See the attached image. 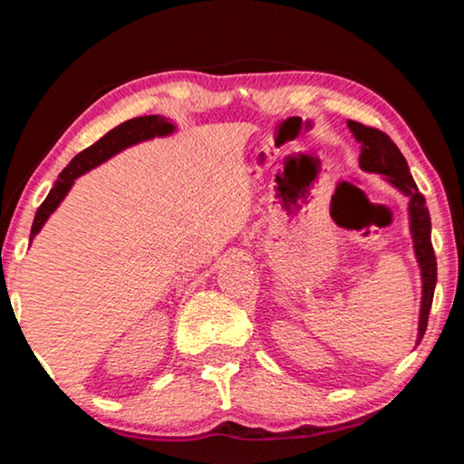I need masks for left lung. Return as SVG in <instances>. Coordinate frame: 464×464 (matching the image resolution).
Returning a JSON list of instances; mask_svg holds the SVG:
<instances>
[{"label":"left lung","mask_w":464,"mask_h":464,"mask_svg":"<svg viewBox=\"0 0 464 464\" xmlns=\"http://www.w3.org/2000/svg\"><path fill=\"white\" fill-rule=\"evenodd\" d=\"M348 129L360 143V168L368 174H381L392 188H397L399 192L410 198V207H407V210H410V231L415 260H418L421 272V307L418 340H415V345H418L423 334H426L431 298H434L436 288V256L434 247H431V221L426 198L415 186L403 153L399 151L389 135L354 121H348Z\"/></svg>","instance_id":"8db88e82"}]
</instances>
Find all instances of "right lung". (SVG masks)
Listing matches in <instances>:
<instances>
[{
    "label": "right lung",
    "mask_w": 464,
    "mask_h": 464,
    "mask_svg": "<svg viewBox=\"0 0 464 464\" xmlns=\"http://www.w3.org/2000/svg\"><path fill=\"white\" fill-rule=\"evenodd\" d=\"M174 130H176V124H171L166 116H160V114L139 116V119H130L127 122L119 124V127L106 132V135L100 140H96L92 147L83 149L80 155H75L72 163H69V166L59 174L57 182H54V186L51 188V192L44 198V202L38 207L34 215L33 231H30V243H33V239L36 237V233L43 229V225L49 221V217L57 210V207L69 194V190H72V186L75 184L77 178L88 174L90 169L100 166V163L108 161L110 157L121 153L122 149L137 145L140 140L168 137Z\"/></svg>",
    "instance_id": "right-lung-1"
}]
</instances>
